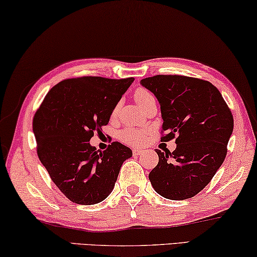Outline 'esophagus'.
<instances>
[{"label":"esophagus","instance_id":"34e87169","mask_svg":"<svg viewBox=\"0 0 257 257\" xmlns=\"http://www.w3.org/2000/svg\"><path fill=\"white\" fill-rule=\"evenodd\" d=\"M142 152H143V150H141V149H134V150H133L134 156H139V155H142Z\"/></svg>","mask_w":257,"mask_h":257}]
</instances>
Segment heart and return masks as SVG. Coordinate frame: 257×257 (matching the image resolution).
<instances>
[{
  "instance_id": "b5f03b06",
  "label": "heart",
  "mask_w": 257,
  "mask_h": 257,
  "mask_svg": "<svg viewBox=\"0 0 257 257\" xmlns=\"http://www.w3.org/2000/svg\"><path fill=\"white\" fill-rule=\"evenodd\" d=\"M134 98H135V101L137 102L141 108L143 107L147 102L153 98L151 92H149L145 89H139L136 90L135 94H134ZM148 132L144 129H136V128H125L120 133V140L124 142L125 144L129 145H141L145 143V140H147Z\"/></svg>"
}]
</instances>
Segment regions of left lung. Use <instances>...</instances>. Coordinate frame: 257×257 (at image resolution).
I'll use <instances>...</instances> for the list:
<instances>
[{
	"label": "left lung",
	"mask_w": 257,
	"mask_h": 257,
	"mask_svg": "<svg viewBox=\"0 0 257 257\" xmlns=\"http://www.w3.org/2000/svg\"><path fill=\"white\" fill-rule=\"evenodd\" d=\"M158 99L163 117L162 141L175 139L177 149L158 153L149 174L155 190L173 201L197 195L224 163L233 132V115L223 95L208 80L157 75L141 80Z\"/></svg>",
	"instance_id": "obj_1"
}]
</instances>
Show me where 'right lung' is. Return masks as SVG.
I'll return each mask as SVG.
<instances>
[{"label":"right lung","mask_w":257,"mask_h":257,"mask_svg":"<svg viewBox=\"0 0 257 257\" xmlns=\"http://www.w3.org/2000/svg\"><path fill=\"white\" fill-rule=\"evenodd\" d=\"M134 79H64L49 90L34 114L38 157L57 188L76 204L104 201L112 193L122 164L133 156L118 142L99 151L90 140L108 124Z\"/></svg>","instance_id":"1"}]
</instances>
